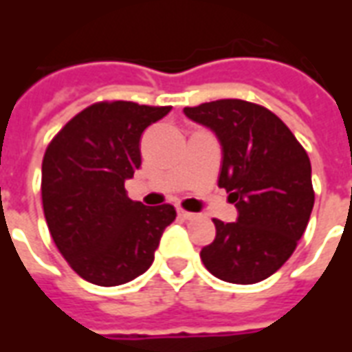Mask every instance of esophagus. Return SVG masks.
Segmentation results:
<instances>
[{
    "label": "esophagus",
    "instance_id": "1",
    "mask_svg": "<svg viewBox=\"0 0 352 352\" xmlns=\"http://www.w3.org/2000/svg\"><path fill=\"white\" fill-rule=\"evenodd\" d=\"M179 217L184 219V221H190L192 217H194V213H190V211H184V209H179Z\"/></svg>",
    "mask_w": 352,
    "mask_h": 352
}]
</instances>
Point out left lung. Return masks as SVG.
<instances>
[{
  "instance_id": "8db88e82",
  "label": "left lung",
  "mask_w": 352,
  "mask_h": 352,
  "mask_svg": "<svg viewBox=\"0 0 352 352\" xmlns=\"http://www.w3.org/2000/svg\"><path fill=\"white\" fill-rule=\"evenodd\" d=\"M222 145L219 186L237 207V222L213 219L217 236L201 249L214 277L252 285L285 264L307 228L315 190L311 162L288 126L270 109L243 100L184 107Z\"/></svg>"
}]
</instances>
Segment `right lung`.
Masks as SVG:
<instances>
[{
	"instance_id": "obj_1",
	"label": "right lung",
	"mask_w": 352,
	"mask_h": 352,
	"mask_svg": "<svg viewBox=\"0 0 352 352\" xmlns=\"http://www.w3.org/2000/svg\"><path fill=\"white\" fill-rule=\"evenodd\" d=\"M171 107L98 101L65 124L43 156L41 199L60 254L82 279L116 287L145 273L175 207H146L124 181L141 166L139 139Z\"/></svg>"
}]
</instances>
